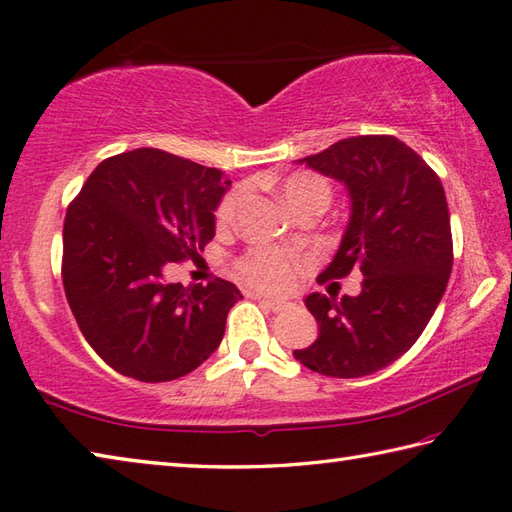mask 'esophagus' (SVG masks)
<instances>
[{
	"instance_id": "34e87169",
	"label": "esophagus",
	"mask_w": 512,
	"mask_h": 512,
	"mask_svg": "<svg viewBox=\"0 0 512 512\" xmlns=\"http://www.w3.org/2000/svg\"><path fill=\"white\" fill-rule=\"evenodd\" d=\"M255 299H257L259 304L270 308V310H282V308H286V302H282V299H270V297H255Z\"/></svg>"
}]
</instances>
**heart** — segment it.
<instances>
[{"instance_id": "b5f03b06", "label": "heart", "mask_w": 512, "mask_h": 512, "mask_svg": "<svg viewBox=\"0 0 512 512\" xmlns=\"http://www.w3.org/2000/svg\"><path fill=\"white\" fill-rule=\"evenodd\" d=\"M279 193L286 199V204L299 210L315 202H330V186L324 177L313 173H293L279 182ZM246 199V188H237L233 193L226 195L217 210L219 224H230L237 217L239 208H242ZM239 275H242L248 284H253L262 290H284L295 279V259L282 253L277 248H255L248 253L237 266Z\"/></svg>"}]
</instances>
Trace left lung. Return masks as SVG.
<instances>
[{"label":"left lung","mask_w":512,"mask_h":512,"mask_svg":"<svg viewBox=\"0 0 512 512\" xmlns=\"http://www.w3.org/2000/svg\"><path fill=\"white\" fill-rule=\"evenodd\" d=\"M346 186L348 224L319 282L364 277L362 293H310L319 335L295 359L326 377H364L393 364L424 333L453 268L444 186L413 148L390 135H359L297 159Z\"/></svg>","instance_id":"left-lung-1"}]
</instances>
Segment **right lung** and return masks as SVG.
<instances>
[{
	"mask_svg": "<svg viewBox=\"0 0 512 512\" xmlns=\"http://www.w3.org/2000/svg\"><path fill=\"white\" fill-rule=\"evenodd\" d=\"M222 170L157 148L104 159L68 206L64 290L90 348L137 382L188 375L222 344L242 293L224 279L170 284L166 268L215 237Z\"/></svg>",
	"mask_w": 512,
	"mask_h": 512,
	"instance_id": "obj_1",
	"label": "right lung"
}]
</instances>
